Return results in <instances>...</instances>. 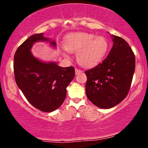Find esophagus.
I'll list each match as a JSON object with an SVG mask.
<instances>
[{"instance_id": "esophagus-1", "label": "esophagus", "mask_w": 148, "mask_h": 148, "mask_svg": "<svg viewBox=\"0 0 148 148\" xmlns=\"http://www.w3.org/2000/svg\"><path fill=\"white\" fill-rule=\"evenodd\" d=\"M75 72H76V74H79V73H81V71L80 70V69H79L76 68L75 69Z\"/></svg>"}]
</instances>
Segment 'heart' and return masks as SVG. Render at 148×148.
<instances>
[{
    "instance_id": "heart-1",
    "label": "heart",
    "mask_w": 148,
    "mask_h": 148,
    "mask_svg": "<svg viewBox=\"0 0 148 148\" xmlns=\"http://www.w3.org/2000/svg\"><path fill=\"white\" fill-rule=\"evenodd\" d=\"M64 47L70 53L76 52L78 62L83 67H88L95 65L102 60L108 50V43L103 36L77 33L66 37Z\"/></svg>"
}]
</instances>
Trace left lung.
<instances>
[{
	"label": "left lung",
	"mask_w": 148,
	"mask_h": 148,
	"mask_svg": "<svg viewBox=\"0 0 148 148\" xmlns=\"http://www.w3.org/2000/svg\"><path fill=\"white\" fill-rule=\"evenodd\" d=\"M113 45L106 58L86 70V92L88 99L101 108L121 102L130 91L135 71L133 51L125 40L113 35Z\"/></svg>",
	"instance_id": "obj_1"
}]
</instances>
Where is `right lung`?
Wrapping results in <instances>:
<instances>
[{
  "mask_svg": "<svg viewBox=\"0 0 148 148\" xmlns=\"http://www.w3.org/2000/svg\"><path fill=\"white\" fill-rule=\"evenodd\" d=\"M49 41L43 33L28 37L16 49L14 56L15 81L34 107L43 112L56 110L63 103L68 85L75 76L74 67H62L56 62H44L30 52L35 42ZM56 47V42H50Z\"/></svg>",
  "mask_w": 148,
  "mask_h": 148,
  "instance_id": "1",
  "label": "right lung"
}]
</instances>
